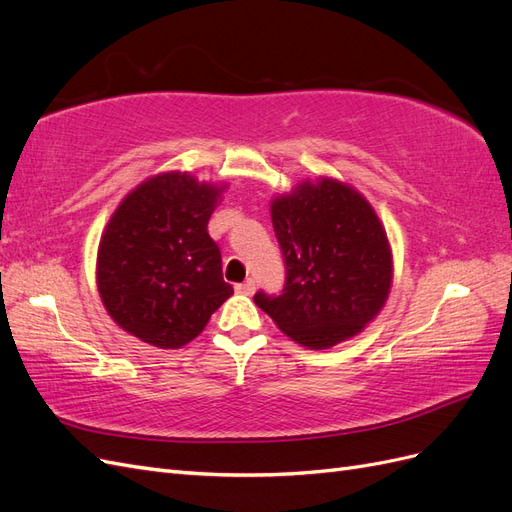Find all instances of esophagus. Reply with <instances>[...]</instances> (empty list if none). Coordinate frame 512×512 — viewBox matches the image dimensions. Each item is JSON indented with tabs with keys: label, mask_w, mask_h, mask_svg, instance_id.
Returning a JSON list of instances; mask_svg holds the SVG:
<instances>
[{
	"label": "esophagus",
	"mask_w": 512,
	"mask_h": 512,
	"mask_svg": "<svg viewBox=\"0 0 512 512\" xmlns=\"http://www.w3.org/2000/svg\"><path fill=\"white\" fill-rule=\"evenodd\" d=\"M254 288H256L254 280H245L243 284H237V286H235V290H237V292H241V294H252V292H254Z\"/></svg>",
	"instance_id": "1"
}]
</instances>
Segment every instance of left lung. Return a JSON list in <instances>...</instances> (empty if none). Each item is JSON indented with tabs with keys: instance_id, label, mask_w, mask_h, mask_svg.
<instances>
[{
	"instance_id": "left-lung-1",
	"label": "left lung",
	"mask_w": 512,
	"mask_h": 512,
	"mask_svg": "<svg viewBox=\"0 0 512 512\" xmlns=\"http://www.w3.org/2000/svg\"><path fill=\"white\" fill-rule=\"evenodd\" d=\"M284 256L280 294L254 303L294 342L322 350L359 333L380 312L393 280L391 247L367 200L348 185L303 181L271 205Z\"/></svg>"
}]
</instances>
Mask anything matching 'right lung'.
<instances>
[{
    "mask_svg": "<svg viewBox=\"0 0 512 512\" xmlns=\"http://www.w3.org/2000/svg\"><path fill=\"white\" fill-rule=\"evenodd\" d=\"M218 196L215 185L164 173L123 198L98 247L100 297L123 331L181 348L230 297L207 230Z\"/></svg>",
    "mask_w": 512,
    "mask_h": 512,
    "instance_id": "add662e5",
    "label": "right lung"
}]
</instances>
